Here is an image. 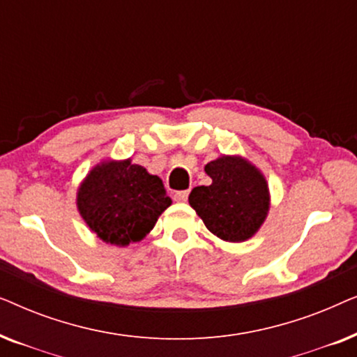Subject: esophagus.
I'll return each instance as SVG.
<instances>
[{"instance_id":"esophagus-1","label":"esophagus","mask_w":357,"mask_h":357,"mask_svg":"<svg viewBox=\"0 0 357 357\" xmlns=\"http://www.w3.org/2000/svg\"><path fill=\"white\" fill-rule=\"evenodd\" d=\"M174 199H175V202H178V203H185L188 199V192H187V190H185V192H175Z\"/></svg>"}]
</instances>
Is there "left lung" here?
Listing matches in <instances>:
<instances>
[{
	"mask_svg": "<svg viewBox=\"0 0 357 357\" xmlns=\"http://www.w3.org/2000/svg\"><path fill=\"white\" fill-rule=\"evenodd\" d=\"M208 187H195L188 203L204 226L226 242H245L260 231L271 206L266 177L241 154H222L204 165Z\"/></svg>",
	"mask_w": 357,
	"mask_h": 357,
	"instance_id": "obj_1",
	"label": "left lung"
}]
</instances>
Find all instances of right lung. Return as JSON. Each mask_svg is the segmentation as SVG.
I'll use <instances>...</instances> for the list:
<instances>
[{"label": "right lung", "mask_w": 357, "mask_h": 357, "mask_svg": "<svg viewBox=\"0 0 357 357\" xmlns=\"http://www.w3.org/2000/svg\"><path fill=\"white\" fill-rule=\"evenodd\" d=\"M172 204L162 180L128 159H102L76 192V206L86 226L102 242L128 247L153 231Z\"/></svg>", "instance_id": "right-lung-1"}]
</instances>
